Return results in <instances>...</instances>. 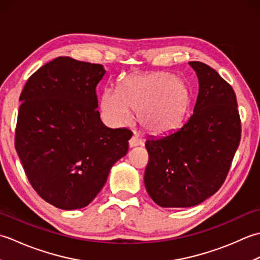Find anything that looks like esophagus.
<instances>
[{"instance_id": "1", "label": "esophagus", "mask_w": 260, "mask_h": 260, "mask_svg": "<svg viewBox=\"0 0 260 260\" xmlns=\"http://www.w3.org/2000/svg\"><path fill=\"white\" fill-rule=\"evenodd\" d=\"M129 147H136V146H140L143 144V141L141 139H139L136 135H133L132 136V139L129 140Z\"/></svg>"}]
</instances>
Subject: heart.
Listing matches in <instances>:
<instances>
[{
    "label": "heart",
    "instance_id": "1",
    "mask_svg": "<svg viewBox=\"0 0 260 260\" xmlns=\"http://www.w3.org/2000/svg\"><path fill=\"white\" fill-rule=\"evenodd\" d=\"M191 102L189 88L170 73L132 75L120 81L119 89L105 90L101 113L110 126L128 123L132 112L147 133L159 135L174 131L185 118Z\"/></svg>",
    "mask_w": 260,
    "mask_h": 260
}]
</instances>
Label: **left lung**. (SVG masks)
Instances as JSON below:
<instances>
[{"mask_svg": "<svg viewBox=\"0 0 260 260\" xmlns=\"http://www.w3.org/2000/svg\"><path fill=\"white\" fill-rule=\"evenodd\" d=\"M199 80L193 114L178 129L145 143L144 183L162 208L194 207L225 180L239 146L241 126L236 93L208 64L191 61Z\"/></svg>", "mask_w": 260, "mask_h": 260, "instance_id": "8db88e82", "label": "left lung"}]
</instances>
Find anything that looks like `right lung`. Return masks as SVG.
Segmentation results:
<instances>
[{"label":"right lung","mask_w":260,"mask_h":260,"mask_svg":"<svg viewBox=\"0 0 260 260\" xmlns=\"http://www.w3.org/2000/svg\"><path fill=\"white\" fill-rule=\"evenodd\" d=\"M104 66L58 57L20 96L15 150L32 187L62 210L87 207L128 151L132 132L109 128L97 110Z\"/></svg>","instance_id":"right-lung-1"}]
</instances>
